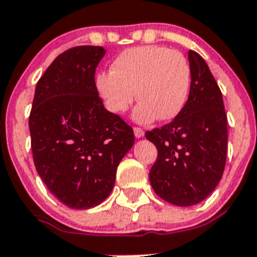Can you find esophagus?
Returning a JSON list of instances; mask_svg holds the SVG:
<instances>
[{
	"label": "esophagus",
	"mask_w": 257,
	"mask_h": 257,
	"mask_svg": "<svg viewBox=\"0 0 257 257\" xmlns=\"http://www.w3.org/2000/svg\"><path fill=\"white\" fill-rule=\"evenodd\" d=\"M134 134H135L136 138L140 139L144 136V130L143 128H140V127H134Z\"/></svg>",
	"instance_id": "34e87169"
}]
</instances>
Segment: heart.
<instances>
[{
  "label": "heart",
  "mask_w": 257,
  "mask_h": 257,
  "mask_svg": "<svg viewBox=\"0 0 257 257\" xmlns=\"http://www.w3.org/2000/svg\"><path fill=\"white\" fill-rule=\"evenodd\" d=\"M97 90L107 109L123 113L136 98L134 111L139 122L158 117L167 121L177 117L187 104L192 87V68L184 54L167 46H138L122 51L111 72L96 78Z\"/></svg>",
  "instance_id": "heart-1"
}]
</instances>
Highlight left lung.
Here are the masks:
<instances>
[{
    "label": "left lung",
    "mask_w": 257,
    "mask_h": 257,
    "mask_svg": "<svg viewBox=\"0 0 257 257\" xmlns=\"http://www.w3.org/2000/svg\"><path fill=\"white\" fill-rule=\"evenodd\" d=\"M192 87L183 111L169 123L145 134L158 149L149 178L154 192L169 203L189 207L206 199L223 175L227 156V114L208 65L188 54Z\"/></svg>",
    "instance_id": "1"
}]
</instances>
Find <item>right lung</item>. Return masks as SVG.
I'll list each match as a JSON object with an SVG mask.
<instances>
[{"label":"right lung","mask_w":257,"mask_h":257,"mask_svg":"<svg viewBox=\"0 0 257 257\" xmlns=\"http://www.w3.org/2000/svg\"><path fill=\"white\" fill-rule=\"evenodd\" d=\"M102 46L62 53L39 79L29 117L38 174L69 208L101 204L113 189L119 161L135 143L133 127L107 111L94 73Z\"/></svg>","instance_id":"right-lung-1"}]
</instances>
